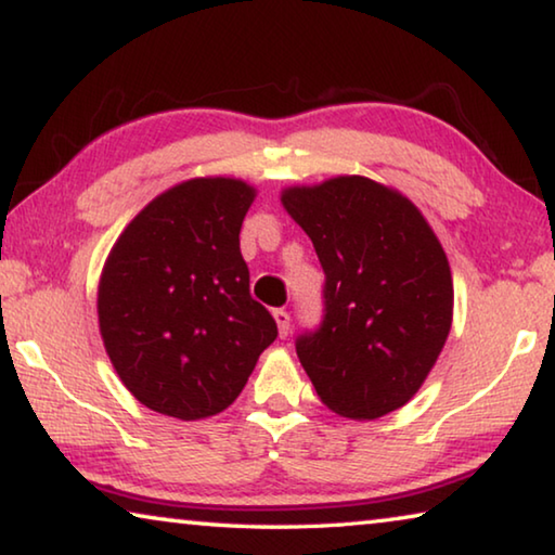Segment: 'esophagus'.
I'll return each mask as SVG.
<instances>
[{
	"mask_svg": "<svg viewBox=\"0 0 555 555\" xmlns=\"http://www.w3.org/2000/svg\"><path fill=\"white\" fill-rule=\"evenodd\" d=\"M274 321H276V327H279V335L286 337L288 327H291V315L279 308V311H274Z\"/></svg>",
	"mask_w": 555,
	"mask_h": 555,
	"instance_id": "34e87169",
	"label": "esophagus"
}]
</instances>
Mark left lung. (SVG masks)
Listing matches in <instances>:
<instances>
[{
    "label": "left lung",
    "mask_w": 555,
    "mask_h": 555,
    "mask_svg": "<svg viewBox=\"0 0 555 555\" xmlns=\"http://www.w3.org/2000/svg\"><path fill=\"white\" fill-rule=\"evenodd\" d=\"M281 205L325 271L321 331L298 360L337 416L372 421L416 397L453 325V274L416 205L367 176L288 185Z\"/></svg>",
    "instance_id": "left-lung-1"
}]
</instances>
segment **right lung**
<instances>
[{"label": "right lung", "instance_id": "1", "mask_svg": "<svg viewBox=\"0 0 555 555\" xmlns=\"http://www.w3.org/2000/svg\"><path fill=\"white\" fill-rule=\"evenodd\" d=\"M257 188L242 178L176 183L131 220L102 267L98 321L107 357L139 403L201 421L240 397L274 318L249 296L242 220Z\"/></svg>", "mask_w": 555, "mask_h": 555}]
</instances>
